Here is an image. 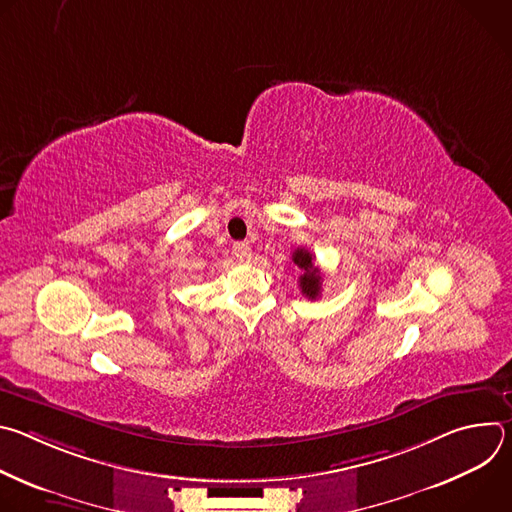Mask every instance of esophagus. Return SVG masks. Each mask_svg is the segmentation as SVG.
Listing matches in <instances>:
<instances>
[{
  "label": "esophagus",
  "instance_id": "obj_1",
  "mask_svg": "<svg viewBox=\"0 0 512 512\" xmlns=\"http://www.w3.org/2000/svg\"><path fill=\"white\" fill-rule=\"evenodd\" d=\"M233 251H235V255H239V257H247V255L251 253V245H249L247 241H241V243H235V245H233Z\"/></svg>",
  "mask_w": 512,
  "mask_h": 512
}]
</instances>
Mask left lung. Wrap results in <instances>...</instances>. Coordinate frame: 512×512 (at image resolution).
<instances>
[{
    "mask_svg": "<svg viewBox=\"0 0 512 512\" xmlns=\"http://www.w3.org/2000/svg\"><path fill=\"white\" fill-rule=\"evenodd\" d=\"M291 259H294V263L302 269V275L298 279L302 294L308 300L320 298L322 275H320V269L314 265V255L308 249H298L294 255H291Z\"/></svg>",
    "mask_w": 512,
    "mask_h": 512,
    "instance_id": "left-lung-1",
    "label": "left lung"
}]
</instances>
